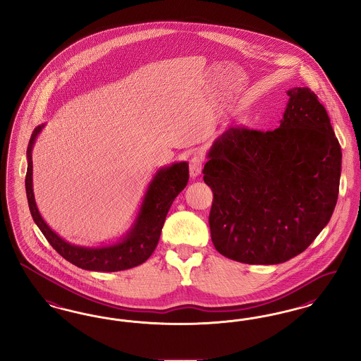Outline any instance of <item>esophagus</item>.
Segmentation results:
<instances>
[{"instance_id":"obj_1","label":"esophagus","mask_w":361,"mask_h":361,"mask_svg":"<svg viewBox=\"0 0 361 361\" xmlns=\"http://www.w3.org/2000/svg\"><path fill=\"white\" fill-rule=\"evenodd\" d=\"M201 173H202V157L195 154L190 160V175L191 178H197Z\"/></svg>"}]
</instances>
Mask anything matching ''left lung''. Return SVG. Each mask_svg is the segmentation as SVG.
Listing matches in <instances>:
<instances>
[{"mask_svg":"<svg viewBox=\"0 0 361 361\" xmlns=\"http://www.w3.org/2000/svg\"><path fill=\"white\" fill-rule=\"evenodd\" d=\"M275 130L229 128L207 152L214 248L245 264H279L305 251L337 204L341 147L309 87L287 92Z\"/></svg>","mask_w":361,"mask_h":361,"instance_id":"1","label":"left lung"}]
</instances>
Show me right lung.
Wrapping results in <instances>:
<instances>
[{"label": "right lung", "mask_w": 361, "mask_h": 361, "mask_svg": "<svg viewBox=\"0 0 361 361\" xmlns=\"http://www.w3.org/2000/svg\"><path fill=\"white\" fill-rule=\"evenodd\" d=\"M44 124L37 126L32 133L27 148V175L25 190L32 219L46 235L48 243L71 264L87 271L116 272L142 264L155 251L166 216L178 194L188 182V163L179 161L157 170L144 194L140 210L126 235L111 245L80 247L66 241L56 235L39 213L35 202L32 185V149L37 135Z\"/></svg>", "instance_id": "obj_1"}]
</instances>
